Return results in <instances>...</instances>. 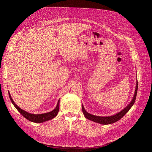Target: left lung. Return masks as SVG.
I'll use <instances>...</instances> for the list:
<instances>
[{
	"instance_id": "1",
	"label": "left lung",
	"mask_w": 152,
	"mask_h": 152,
	"mask_svg": "<svg viewBox=\"0 0 152 152\" xmlns=\"http://www.w3.org/2000/svg\"><path fill=\"white\" fill-rule=\"evenodd\" d=\"M137 91H138V81H137L136 89H135L134 96L133 99L131 101V102L126 107H125L123 110H122L121 111H120V113H118V114H117L114 115L110 116V117H99V116L94 115L90 114L86 112L85 110L84 107L82 105V109L83 114L85 115L86 118H87V119H88L90 120H91V121H94L96 123H100V124H109L114 123L118 121L120 119H121L129 111V110L131 109V107L133 106V104L135 103V99H136Z\"/></svg>"
}]
</instances>
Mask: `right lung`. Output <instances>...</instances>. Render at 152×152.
Wrapping results in <instances>:
<instances>
[{
  "instance_id": "add662e5",
  "label": "right lung",
  "mask_w": 152,
  "mask_h": 152,
  "mask_svg": "<svg viewBox=\"0 0 152 152\" xmlns=\"http://www.w3.org/2000/svg\"><path fill=\"white\" fill-rule=\"evenodd\" d=\"M8 94L10 98V100L12 102V103L14 104V106L15 107L16 109L17 110V111L22 115L25 118H26V119H28V120L32 121V122H34V123H42L45 122L48 120H50L52 118H53L54 117H55L56 116V115L58 114V113L59 111V100L58 102L57 105L55 107V109L53 111H52L51 112L48 113H45V114H30L28 112L25 111L24 110H21V108H20L13 101V100L11 98V96L10 95V93L8 91Z\"/></svg>"
}]
</instances>
